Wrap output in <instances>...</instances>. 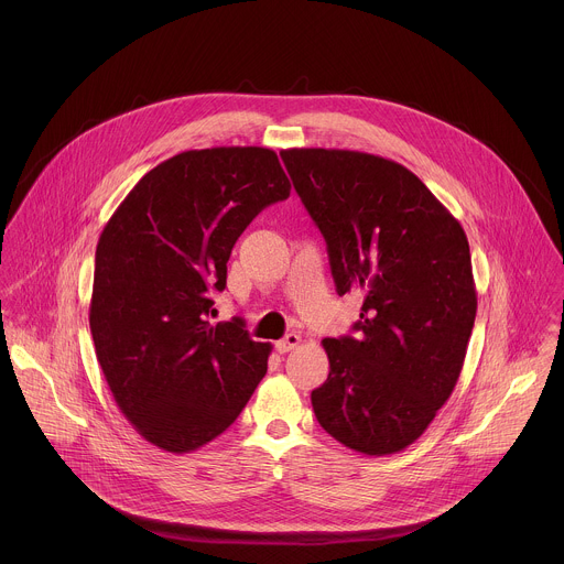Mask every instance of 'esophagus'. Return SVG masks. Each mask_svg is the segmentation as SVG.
<instances>
[{"instance_id": "obj_1", "label": "esophagus", "mask_w": 564, "mask_h": 564, "mask_svg": "<svg viewBox=\"0 0 564 564\" xmlns=\"http://www.w3.org/2000/svg\"><path fill=\"white\" fill-rule=\"evenodd\" d=\"M300 343H302V336L295 334V332H291V334H286L282 340L275 343V349H278L280 354H286V351H293Z\"/></svg>"}]
</instances>
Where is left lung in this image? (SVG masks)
Segmentation results:
<instances>
[{
  "label": "left lung",
  "mask_w": 564,
  "mask_h": 564,
  "mask_svg": "<svg viewBox=\"0 0 564 564\" xmlns=\"http://www.w3.org/2000/svg\"><path fill=\"white\" fill-rule=\"evenodd\" d=\"M280 156L322 230L336 293L362 295L358 334L322 340L329 373L313 410L345 447L398 454L465 365L478 311L467 235L400 162L322 148Z\"/></svg>",
  "instance_id": "8db88e82"
}]
</instances>
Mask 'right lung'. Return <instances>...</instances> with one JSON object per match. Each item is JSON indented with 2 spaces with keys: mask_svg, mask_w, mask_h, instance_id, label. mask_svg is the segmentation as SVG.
<instances>
[{
  "mask_svg": "<svg viewBox=\"0 0 564 564\" xmlns=\"http://www.w3.org/2000/svg\"><path fill=\"white\" fill-rule=\"evenodd\" d=\"M291 195L267 148L182 152L145 173L95 251L88 323L110 393L132 427L171 454L226 432L267 373L269 343L210 322L232 247Z\"/></svg>",
  "mask_w": 564,
  "mask_h": 564,
  "instance_id": "right-lung-1",
  "label": "right lung"
}]
</instances>
